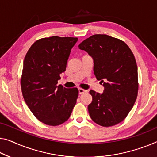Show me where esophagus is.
<instances>
[{
    "label": "esophagus",
    "instance_id": "1",
    "mask_svg": "<svg viewBox=\"0 0 157 157\" xmlns=\"http://www.w3.org/2000/svg\"><path fill=\"white\" fill-rule=\"evenodd\" d=\"M78 91H79V94H84V93L87 92V91L85 90H83V89H81V88L78 89Z\"/></svg>",
    "mask_w": 157,
    "mask_h": 157
}]
</instances>
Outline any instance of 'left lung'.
I'll return each instance as SVG.
<instances>
[{"label":"left lung","instance_id":"obj_1","mask_svg":"<svg viewBox=\"0 0 157 157\" xmlns=\"http://www.w3.org/2000/svg\"><path fill=\"white\" fill-rule=\"evenodd\" d=\"M78 47L92 56L94 73L104 86L99 94L90 90L91 118L103 127L122 122L134 106L138 92L137 66L127 44L106 34H94Z\"/></svg>","mask_w":157,"mask_h":157}]
</instances>
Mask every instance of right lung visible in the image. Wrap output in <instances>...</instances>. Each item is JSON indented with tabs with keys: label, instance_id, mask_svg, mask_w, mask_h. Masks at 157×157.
I'll list each match as a JSON object with an SVG mask.
<instances>
[{
	"label": "right lung",
	"instance_id": "obj_1",
	"mask_svg": "<svg viewBox=\"0 0 157 157\" xmlns=\"http://www.w3.org/2000/svg\"><path fill=\"white\" fill-rule=\"evenodd\" d=\"M78 40L57 36L39 39L25 56L21 77L23 98L34 116L46 125L65 123L76 104L78 89L57 84Z\"/></svg>",
	"mask_w": 157,
	"mask_h": 157
}]
</instances>
